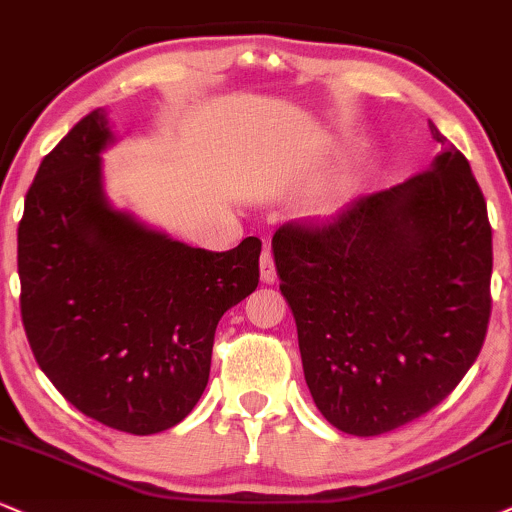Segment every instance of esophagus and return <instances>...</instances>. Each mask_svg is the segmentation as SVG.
<instances>
[{"mask_svg":"<svg viewBox=\"0 0 512 512\" xmlns=\"http://www.w3.org/2000/svg\"><path fill=\"white\" fill-rule=\"evenodd\" d=\"M261 280L266 282V285H273V282L278 280V270H275V261L270 249H263L261 254Z\"/></svg>","mask_w":512,"mask_h":512,"instance_id":"1","label":"esophagus"}]
</instances>
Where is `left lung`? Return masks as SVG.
Listing matches in <instances>:
<instances>
[{"mask_svg":"<svg viewBox=\"0 0 512 512\" xmlns=\"http://www.w3.org/2000/svg\"><path fill=\"white\" fill-rule=\"evenodd\" d=\"M429 170L273 234L318 412L352 436L424 417L482 352L491 225L470 162L434 122Z\"/></svg>","mask_w":512,"mask_h":512,"instance_id":"8db88e82","label":"left lung"}]
</instances>
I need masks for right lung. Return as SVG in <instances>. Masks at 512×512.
<instances>
[{
    "instance_id": "add662e5",
    "label": "right lung",
    "mask_w": 512,
    "mask_h": 512,
    "mask_svg": "<svg viewBox=\"0 0 512 512\" xmlns=\"http://www.w3.org/2000/svg\"><path fill=\"white\" fill-rule=\"evenodd\" d=\"M93 110L42 158L18 222L21 318L35 362L78 412L148 436L208 386L218 321L258 285L261 239L186 246L114 210Z\"/></svg>"
}]
</instances>
